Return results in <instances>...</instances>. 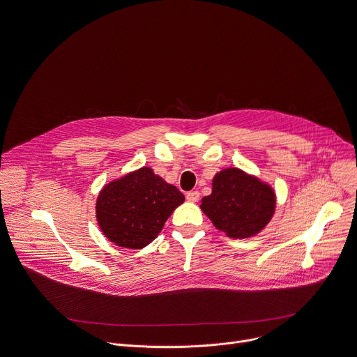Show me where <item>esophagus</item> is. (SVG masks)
<instances>
[{"label":"esophagus","mask_w":357,"mask_h":357,"mask_svg":"<svg viewBox=\"0 0 357 357\" xmlns=\"http://www.w3.org/2000/svg\"><path fill=\"white\" fill-rule=\"evenodd\" d=\"M185 199L190 203H197L200 200V192L199 191H188L187 195H185Z\"/></svg>","instance_id":"obj_1"}]
</instances>
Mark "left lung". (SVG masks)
<instances>
[{
	"label": "left lung",
	"mask_w": 357,
	"mask_h": 357,
	"mask_svg": "<svg viewBox=\"0 0 357 357\" xmlns=\"http://www.w3.org/2000/svg\"><path fill=\"white\" fill-rule=\"evenodd\" d=\"M276 206L272 187L236 167L224 169L213 178V191L200 208L214 227L231 238H250L271 221Z\"/></svg>",
	"instance_id": "obj_1"
}]
</instances>
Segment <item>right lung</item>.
<instances>
[{
    "label": "right lung",
    "instance_id": "add662e5",
    "mask_svg": "<svg viewBox=\"0 0 357 357\" xmlns=\"http://www.w3.org/2000/svg\"><path fill=\"white\" fill-rule=\"evenodd\" d=\"M184 202L183 192L142 167L107 183L96 200V220L113 244L140 250L160 234L172 213Z\"/></svg>",
    "mask_w": 357,
    "mask_h": 357
}]
</instances>
